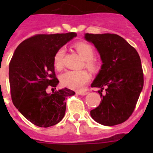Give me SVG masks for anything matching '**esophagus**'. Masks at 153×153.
<instances>
[{
    "label": "esophagus",
    "instance_id": "34e87169",
    "mask_svg": "<svg viewBox=\"0 0 153 153\" xmlns=\"http://www.w3.org/2000/svg\"><path fill=\"white\" fill-rule=\"evenodd\" d=\"M87 92L86 91H77L76 92V94H78V95H80V96H85L87 94Z\"/></svg>",
    "mask_w": 153,
    "mask_h": 153
}]
</instances>
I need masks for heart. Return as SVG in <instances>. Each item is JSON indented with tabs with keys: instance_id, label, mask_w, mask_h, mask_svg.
Returning a JSON list of instances; mask_svg holds the SVG:
<instances>
[{
	"instance_id": "obj_1",
	"label": "heart",
	"mask_w": 153,
	"mask_h": 153,
	"mask_svg": "<svg viewBox=\"0 0 153 153\" xmlns=\"http://www.w3.org/2000/svg\"><path fill=\"white\" fill-rule=\"evenodd\" d=\"M75 49L84 59V65L92 71L98 69V62L93 58L95 51L93 46L86 42H78L74 45ZM64 48H60L53 56V65L58 70L64 66ZM90 79V74L86 70H70L60 76V83L65 87L72 90H80Z\"/></svg>"
}]
</instances>
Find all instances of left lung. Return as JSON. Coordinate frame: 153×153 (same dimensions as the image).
<instances>
[{
  "label": "left lung",
  "mask_w": 153,
  "mask_h": 153,
  "mask_svg": "<svg viewBox=\"0 0 153 153\" xmlns=\"http://www.w3.org/2000/svg\"><path fill=\"white\" fill-rule=\"evenodd\" d=\"M86 40L98 50L102 61L101 70L91 84L99 87L102 101L90 111L92 118L103 126L118 125L134 111L144 79L140 55L117 34L86 33ZM105 95H102V90Z\"/></svg>",
  "instance_id": "obj_1"
}]
</instances>
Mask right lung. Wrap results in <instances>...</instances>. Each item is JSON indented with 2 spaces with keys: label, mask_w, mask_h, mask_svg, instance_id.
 Returning a JSON list of instances; mask_svg holds the SVG:
<instances>
[{
  "label": "right lung",
  "mask_w": 153,
  "mask_h": 153,
  "mask_svg": "<svg viewBox=\"0 0 153 153\" xmlns=\"http://www.w3.org/2000/svg\"><path fill=\"white\" fill-rule=\"evenodd\" d=\"M76 33L36 34L19 44L9 63L12 102L27 120L40 127L61 121L67 97L75 94L67 88L46 92L59 83L54 71L55 53Z\"/></svg>",
  "instance_id": "1"
}]
</instances>
